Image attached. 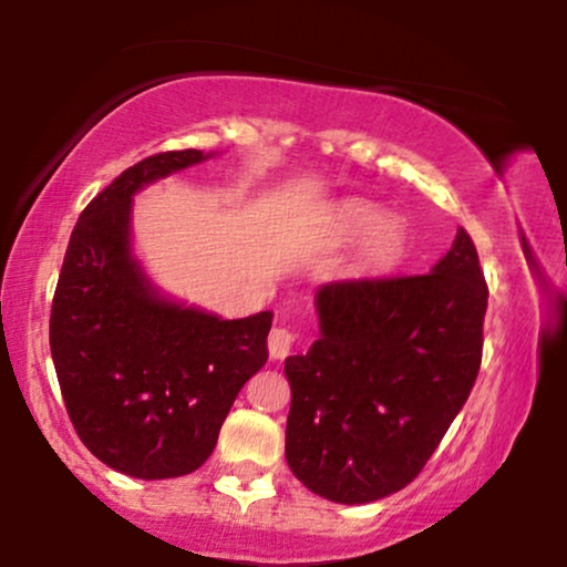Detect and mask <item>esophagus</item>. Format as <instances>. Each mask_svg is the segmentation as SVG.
<instances>
[{
	"label": "esophagus",
	"instance_id": "esophagus-1",
	"mask_svg": "<svg viewBox=\"0 0 567 567\" xmlns=\"http://www.w3.org/2000/svg\"><path fill=\"white\" fill-rule=\"evenodd\" d=\"M292 349H296V333L288 328H275L269 333V354L275 357V360H285V357L292 354Z\"/></svg>",
	"mask_w": 567,
	"mask_h": 567
}]
</instances>
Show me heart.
Returning a JSON list of instances; mask_svg holds the SVG:
<instances>
[{"label": "heart", "instance_id": "1", "mask_svg": "<svg viewBox=\"0 0 567 567\" xmlns=\"http://www.w3.org/2000/svg\"><path fill=\"white\" fill-rule=\"evenodd\" d=\"M336 243H363L357 247V269L368 275L392 271L405 258V229L373 202H347L336 210L330 224Z\"/></svg>", "mask_w": 567, "mask_h": 567}]
</instances>
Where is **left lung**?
Segmentation results:
<instances>
[{
    "label": "left lung",
    "mask_w": 567,
    "mask_h": 567,
    "mask_svg": "<svg viewBox=\"0 0 567 567\" xmlns=\"http://www.w3.org/2000/svg\"><path fill=\"white\" fill-rule=\"evenodd\" d=\"M485 309V275L464 229L426 275L322 285L320 338L285 360L290 472L336 504L413 483L477 381Z\"/></svg>",
    "instance_id": "left-lung-1"
}]
</instances>
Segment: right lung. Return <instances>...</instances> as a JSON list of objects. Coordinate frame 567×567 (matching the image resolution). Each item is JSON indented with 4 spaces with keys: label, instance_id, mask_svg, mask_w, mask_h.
Returning <instances> with one entry per match:
<instances>
[{
    "label": "right lung",
    "instance_id": "obj_1",
    "mask_svg": "<svg viewBox=\"0 0 567 567\" xmlns=\"http://www.w3.org/2000/svg\"><path fill=\"white\" fill-rule=\"evenodd\" d=\"M202 159L197 148L154 154L84 207L50 311L71 424L95 458L138 480L199 470L239 389L269 360L271 311L220 320L171 303L130 256L133 194Z\"/></svg>",
    "mask_w": 567,
    "mask_h": 567
}]
</instances>
